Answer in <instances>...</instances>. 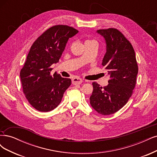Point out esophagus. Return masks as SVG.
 <instances>
[{"mask_svg":"<svg viewBox=\"0 0 157 157\" xmlns=\"http://www.w3.org/2000/svg\"><path fill=\"white\" fill-rule=\"evenodd\" d=\"M82 82V80L81 79V78H80L76 77V78H74L72 79V83H73L74 85L80 84Z\"/></svg>","mask_w":157,"mask_h":157,"instance_id":"esophagus-1","label":"esophagus"}]
</instances>
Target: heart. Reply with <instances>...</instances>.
<instances>
[{"mask_svg":"<svg viewBox=\"0 0 157 157\" xmlns=\"http://www.w3.org/2000/svg\"><path fill=\"white\" fill-rule=\"evenodd\" d=\"M87 41H86V42H87Z\"/></svg>","mask_w":157,"mask_h":157,"instance_id":"1","label":"heart"}]
</instances>
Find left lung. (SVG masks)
I'll list each match as a JSON object with an SVG mask.
<instances>
[{"instance_id":"8db88e82","label":"left lung","mask_w":157,"mask_h":157,"mask_svg":"<svg viewBox=\"0 0 157 157\" xmlns=\"http://www.w3.org/2000/svg\"><path fill=\"white\" fill-rule=\"evenodd\" d=\"M97 32L104 37L106 52L102 65L110 79L109 84L101 87L93 82V92L90 97L93 109L101 115H110L120 110L131 97L138 71L134 48L120 31L110 28Z\"/></svg>"}]
</instances>
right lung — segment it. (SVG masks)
I'll use <instances>...</instances> for the list:
<instances>
[{
	"mask_svg": "<svg viewBox=\"0 0 157 157\" xmlns=\"http://www.w3.org/2000/svg\"><path fill=\"white\" fill-rule=\"evenodd\" d=\"M78 32L67 25L53 26L31 46L20 77L26 99L37 110L55 109L71 85L70 78H63L56 73L51 76V66L58 62L68 40Z\"/></svg>",
	"mask_w": 157,
	"mask_h": 157,
	"instance_id": "1",
	"label": "right lung"
}]
</instances>
